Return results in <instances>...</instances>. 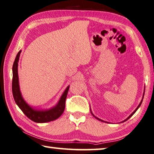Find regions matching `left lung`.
<instances>
[{"instance_id":"obj_1","label":"left lung","mask_w":154,"mask_h":154,"mask_svg":"<svg viewBox=\"0 0 154 154\" xmlns=\"http://www.w3.org/2000/svg\"><path fill=\"white\" fill-rule=\"evenodd\" d=\"M143 97H144V94H143ZM143 99H142V100H141V102H140V104H139V105H138V107H137V108H136V109H135V110H134V112H133L132 113V114H131V115H130L129 116V117H128L127 118V119H125L124 121H123V122H125V121H127L128 119H130V118L131 117H132V116L133 115H134V113L136 112V111H137V110H138V108L140 107V106L141 105V104H142V102H143ZM91 114L93 115V116H94V117H95V118H96V119H98V120H100V121H101V122H104V121H103V120H101V119H99V118H97V117H95V116H94V114H93V113H92V112H91Z\"/></svg>"}]
</instances>
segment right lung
Masks as SVG:
<instances>
[{"label":"right lung","instance_id":"add662e5","mask_svg":"<svg viewBox=\"0 0 154 154\" xmlns=\"http://www.w3.org/2000/svg\"><path fill=\"white\" fill-rule=\"evenodd\" d=\"M21 53V50H20L17 54L16 59L14 60L13 68V79H12V93L15 102L18 107L21 109L24 114L28 118L32 120V122L36 123H46L52 122L59 118L64 112L65 107V100L67 95L68 90L69 86H68L63 95L60 97L58 104L54 107L50 108L48 110H35L25 102L22 96L21 92L20 90L18 74H17V65L20 54Z\"/></svg>","mask_w":154,"mask_h":154}]
</instances>
